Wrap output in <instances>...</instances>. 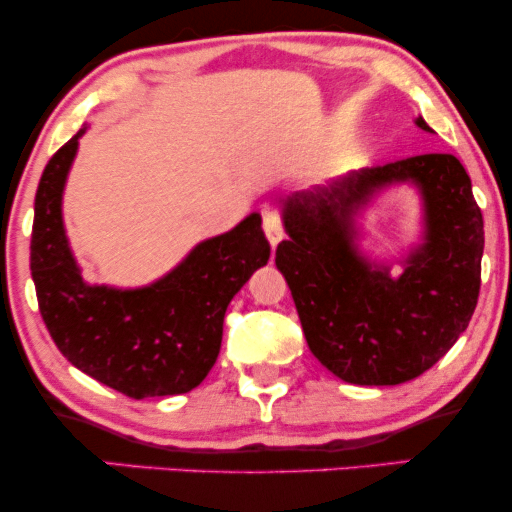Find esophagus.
<instances>
[{
  "label": "esophagus",
  "mask_w": 512,
  "mask_h": 512,
  "mask_svg": "<svg viewBox=\"0 0 512 512\" xmlns=\"http://www.w3.org/2000/svg\"><path fill=\"white\" fill-rule=\"evenodd\" d=\"M262 228L264 233H267V240L272 248L281 243V238H284V223H281V216L279 211L274 207H264L262 209Z\"/></svg>",
  "instance_id": "obj_1"
}]
</instances>
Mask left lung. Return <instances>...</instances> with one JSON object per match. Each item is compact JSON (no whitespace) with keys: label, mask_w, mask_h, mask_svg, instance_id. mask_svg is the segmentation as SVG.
Segmentation results:
<instances>
[{"label":"left lung","mask_w":512,"mask_h":512,"mask_svg":"<svg viewBox=\"0 0 512 512\" xmlns=\"http://www.w3.org/2000/svg\"><path fill=\"white\" fill-rule=\"evenodd\" d=\"M416 125L426 132L424 117ZM411 181L425 199V243L392 280L353 245V214L383 186ZM289 240L276 267L289 284L305 342L344 383L399 385L450 351L477 308L484 216L467 170L450 154L363 168L286 199Z\"/></svg>","instance_id":"left-lung-1"}]
</instances>
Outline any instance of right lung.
<instances>
[{
	"label": "right lung",
	"instance_id": "add662e5",
	"mask_svg": "<svg viewBox=\"0 0 512 512\" xmlns=\"http://www.w3.org/2000/svg\"><path fill=\"white\" fill-rule=\"evenodd\" d=\"M79 129L50 158L35 192L31 274L52 342L72 366L132 399L190 392L221 349L223 315L269 260L260 214L199 243L173 272L120 291L81 279L62 223V190Z\"/></svg>",
	"mask_w": 512,
	"mask_h": 512
}]
</instances>
